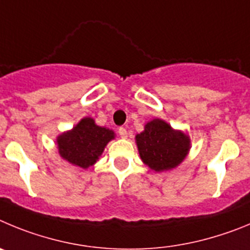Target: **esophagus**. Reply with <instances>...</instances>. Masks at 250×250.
<instances>
[{"label": "esophagus", "mask_w": 250, "mask_h": 250, "mask_svg": "<svg viewBox=\"0 0 250 250\" xmlns=\"http://www.w3.org/2000/svg\"><path fill=\"white\" fill-rule=\"evenodd\" d=\"M118 133H120L121 138H127L128 137V133H127V129H125V127H121L120 129H118Z\"/></svg>", "instance_id": "1"}]
</instances>
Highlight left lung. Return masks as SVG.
Instances as JSON below:
<instances>
[{
	"mask_svg": "<svg viewBox=\"0 0 250 250\" xmlns=\"http://www.w3.org/2000/svg\"><path fill=\"white\" fill-rule=\"evenodd\" d=\"M136 143L143 163L156 172L179 166L190 149L189 137L159 118L145 125V130L136 136Z\"/></svg>",
	"mask_w": 250,
	"mask_h": 250,
	"instance_id": "left-lung-1",
	"label": "left lung"
}]
</instances>
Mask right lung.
<instances>
[{
	"instance_id": "right-lung-1",
	"label": "right lung",
	"mask_w": 250,
	"mask_h": 250,
	"mask_svg": "<svg viewBox=\"0 0 250 250\" xmlns=\"http://www.w3.org/2000/svg\"><path fill=\"white\" fill-rule=\"evenodd\" d=\"M112 139H114L113 130L100 127L93 118L84 117L71 130L57 137L58 153L64 161L87 169L100 159Z\"/></svg>"
}]
</instances>
